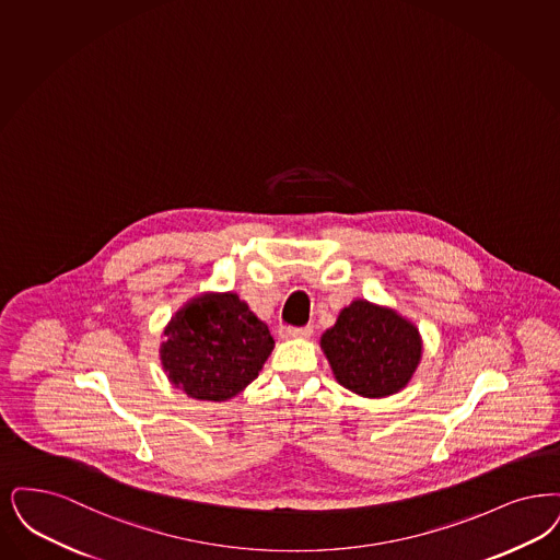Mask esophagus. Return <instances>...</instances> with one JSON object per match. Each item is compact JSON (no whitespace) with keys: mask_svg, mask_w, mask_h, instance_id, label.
Listing matches in <instances>:
<instances>
[{"mask_svg":"<svg viewBox=\"0 0 560 560\" xmlns=\"http://www.w3.org/2000/svg\"><path fill=\"white\" fill-rule=\"evenodd\" d=\"M283 339H293V337H311L313 336V327H283L281 331Z\"/></svg>","mask_w":560,"mask_h":560,"instance_id":"obj_1","label":"esophagus"}]
</instances>
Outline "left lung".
Returning a JSON list of instances; mask_svg holds the SVG:
<instances>
[{
	"label": "left lung",
	"mask_w": 560,
	"mask_h": 560,
	"mask_svg": "<svg viewBox=\"0 0 560 560\" xmlns=\"http://www.w3.org/2000/svg\"><path fill=\"white\" fill-rule=\"evenodd\" d=\"M320 348L337 383L364 398L398 394L423 354L419 329L410 320L366 300H354L339 313L320 337Z\"/></svg>",
	"instance_id": "obj_1"
}]
</instances>
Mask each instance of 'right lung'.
Masks as SVG:
<instances>
[{
	"label": "right lung",
	"instance_id": "obj_1",
	"mask_svg": "<svg viewBox=\"0 0 560 560\" xmlns=\"http://www.w3.org/2000/svg\"><path fill=\"white\" fill-rule=\"evenodd\" d=\"M272 348L269 327L237 293H201L166 325L160 360L189 398L224 402L258 377Z\"/></svg>",
	"mask_w": 560,
	"mask_h": 560
}]
</instances>
